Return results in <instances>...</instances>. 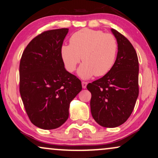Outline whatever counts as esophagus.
Listing matches in <instances>:
<instances>
[{"instance_id":"1","label":"esophagus","mask_w":158,"mask_h":158,"mask_svg":"<svg viewBox=\"0 0 158 158\" xmlns=\"http://www.w3.org/2000/svg\"><path fill=\"white\" fill-rule=\"evenodd\" d=\"M87 81H82V82H81V86H82V88H84V89H85V88L87 87Z\"/></svg>"}]
</instances>
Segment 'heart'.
Wrapping results in <instances>:
<instances>
[{"label": "heart", "mask_w": 158, "mask_h": 158, "mask_svg": "<svg viewBox=\"0 0 158 158\" xmlns=\"http://www.w3.org/2000/svg\"><path fill=\"white\" fill-rule=\"evenodd\" d=\"M117 53L118 43L113 35L90 29L73 34L70 44L60 48V56L69 72L75 71L81 58L84 63L78 74L82 79L107 74L114 66Z\"/></svg>", "instance_id": "b5f03b06"}]
</instances>
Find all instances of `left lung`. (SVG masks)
I'll return each instance as SVG.
<instances>
[{"label": "left lung", "instance_id": "left-lung-1", "mask_svg": "<svg viewBox=\"0 0 158 158\" xmlns=\"http://www.w3.org/2000/svg\"><path fill=\"white\" fill-rule=\"evenodd\" d=\"M118 43L116 60L112 69L89 83L90 108L98 124L114 128L127 121L139 95V61L133 45L127 37L111 29Z\"/></svg>", "mask_w": 158, "mask_h": 158}]
</instances>
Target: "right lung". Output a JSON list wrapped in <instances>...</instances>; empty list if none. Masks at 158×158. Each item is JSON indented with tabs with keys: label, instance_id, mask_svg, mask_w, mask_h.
<instances>
[{
	"label": "right lung",
	"instance_id": "add662e5",
	"mask_svg": "<svg viewBox=\"0 0 158 158\" xmlns=\"http://www.w3.org/2000/svg\"><path fill=\"white\" fill-rule=\"evenodd\" d=\"M69 29L45 31L23 52L19 92L29 120L43 129H54L69 118L70 102L81 91V81L66 70L60 48Z\"/></svg>",
	"mask_w": 158,
	"mask_h": 158
}]
</instances>
